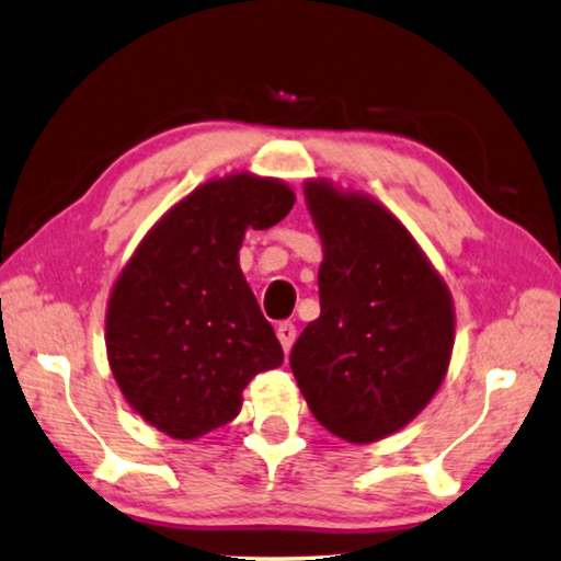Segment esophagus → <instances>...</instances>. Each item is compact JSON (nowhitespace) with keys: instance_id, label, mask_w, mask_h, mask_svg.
<instances>
[{"instance_id":"obj_1","label":"esophagus","mask_w":561,"mask_h":561,"mask_svg":"<svg viewBox=\"0 0 561 561\" xmlns=\"http://www.w3.org/2000/svg\"><path fill=\"white\" fill-rule=\"evenodd\" d=\"M277 337H279V342H282L284 353H289L291 345H295V340H297V328H295V322H289V320L279 322V324H277Z\"/></svg>"}]
</instances>
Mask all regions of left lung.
<instances>
[{"instance_id": "1", "label": "left lung", "mask_w": 561, "mask_h": 561, "mask_svg": "<svg viewBox=\"0 0 561 561\" xmlns=\"http://www.w3.org/2000/svg\"><path fill=\"white\" fill-rule=\"evenodd\" d=\"M324 244L320 317L299 334L291 373L309 411L350 443L386 438L436 396L454 350L446 284L378 201L307 183Z\"/></svg>"}]
</instances>
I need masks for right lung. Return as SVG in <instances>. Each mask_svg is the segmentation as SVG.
<instances>
[{
    "label": "right lung",
    "instance_id": "obj_1",
    "mask_svg": "<svg viewBox=\"0 0 561 561\" xmlns=\"http://www.w3.org/2000/svg\"><path fill=\"white\" fill-rule=\"evenodd\" d=\"M295 206L279 181L237 173L175 204L115 282L105 342L123 396L165 436L191 440L241 411L256 373L282 345L239 270L247 229H270Z\"/></svg>",
    "mask_w": 561,
    "mask_h": 561
}]
</instances>
